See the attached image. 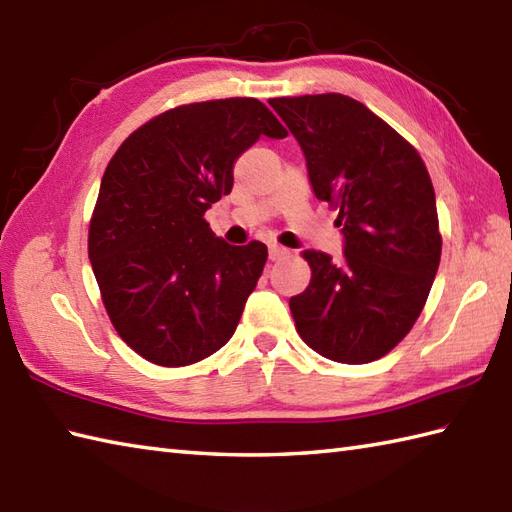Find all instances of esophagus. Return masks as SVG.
Returning a JSON list of instances; mask_svg holds the SVG:
<instances>
[{"label": "esophagus", "instance_id": "obj_1", "mask_svg": "<svg viewBox=\"0 0 512 512\" xmlns=\"http://www.w3.org/2000/svg\"><path fill=\"white\" fill-rule=\"evenodd\" d=\"M285 256H289V249L287 247H282L278 243H269V260H280V258H285Z\"/></svg>", "mask_w": 512, "mask_h": 512}]
</instances>
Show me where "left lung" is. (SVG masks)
<instances>
[{"label": "left lung", "mask_w": 512, "mask_h": 512, "mask_svg": "<svg viewBox=\"0 0 512 512\" xmlns=\"http://www.w3.org/2000/svg\"><path fill=\"white\" fill-rule=\"evenodd\" d=\"M320 201L339 210L344 256L306 249L311 282L289 300L300 337L339 363L379 359L410 333L434 285L436 195L414 146L344 94L271 98Z\"/></svg>", "instance_id": "left-lung-1"}]
</instances>
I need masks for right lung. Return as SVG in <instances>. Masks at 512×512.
<instances>
[{"label":"right lung","instance_id":"add662e5","mask_svg":"<svg viewBox=\"0 0 512 512\" xmlns=\"http://www.w3.org/2000/svg\"><path fill=\"white\" fill-rule=\"evenodd\" d=\"M260 135L287 138L260 100L195 102L142 124L111 157L89 263L118 335L146 361L188 366L234 335L267 247L225 243L203 214L230 195L234 164Z\"/></svg>","mask_w":512,"mask_h":512}]
</instances>
